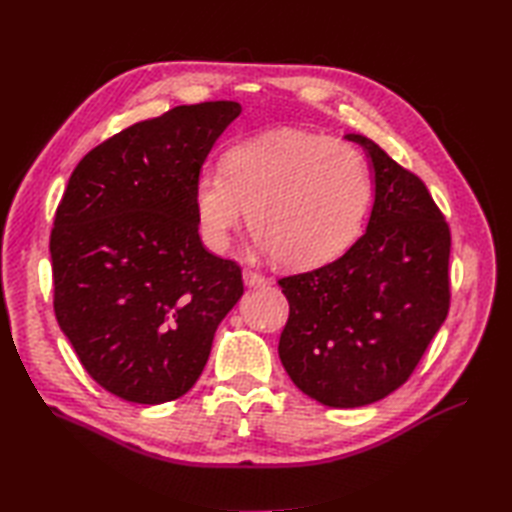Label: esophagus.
Wrapping results in <instances>:
<instances>
[{
    "instance_id": "esophagus-1",
    "label": "esophagus",
    "mask_w": 512,
    "mask_h": 512,
    "mask_svg": "<svg viewBox=\"0 0 512 512\" xmlns=\"http://www.w3.org/2000/svg\"><path fill=\"white\" fill-rule=\"evenodd\" d=\"M242 277H244V284L248 288H264V286H268V279L264 275L253 273V270H244Z\"/></svg>"
}]
</instances>
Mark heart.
Returning a JSON list of instances; mask_svg holds the SVG:
<instances>
[{"mask_svg": "<svg viewBox=\"0 0 512 512\" xmlns=\"http://www.w3.org/2000/svg\"><path fill=\"white\" fill-rule=\"evenodd\" d=\"M191 198L198 233L213 253L231 246L248 209L259 250L288 268H317L361 235L374 182L356 147L284 127L233 145L220 171L195 176Z\"/></svg>", "mask_w": 512, "mask_h": 512, "instance_id": "1", "label": "heart"}]
</instances>
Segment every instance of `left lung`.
Instances as JSON below:
<instances>
[{
    "mask_svg": "<svg viewBox=\"0 0 512 512\" xmlns=\"http://www.w3.org/2000/svg\"><path fill=\"white\" fill-rule=\"evenodd\" d=\"M365 233L336 262L279 281L290 317L279 358L292 383L325 407L352 409L396 391L449 312L451 233L424 182L374 140Z\"/></svg>",
    "mask_w": 512,
    "mask_h": 512,
    "instance_id": "8db88e82",
    "label": "left lung"
}]
</instances>
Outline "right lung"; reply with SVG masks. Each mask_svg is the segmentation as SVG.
Masks as SVG:
<instances>
[{"mask_svg":"<svg viewBox=\"0 0 512 512\" xmlns=\"http://www.w3.org/2000/svg\"><path fill=\"white\" fill-rule=\"evenodd\" d=\"M235 101L180 105L92 149L72 171L50 235L54 314L110 394L160 405L187 394L242 270L202 246L193 180Z\"/></svg>","mask_w":512,"mask_h":512,"instance_id":"add662e5","label":"right lung"}]
</instances>
